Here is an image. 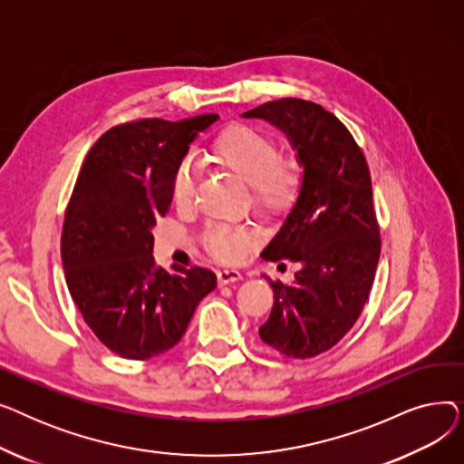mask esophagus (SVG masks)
Returning <instances> with one entry per match:
<instances>
[{
    "mask_svg": "<svg viewBox=\"0 0 464 464\" xmlns=\"http://www.w3.org/2000/svg\"><path fill=\"white\" fill-rule=\"evenodd\" d=\"M242 275L238 271H218V284L219 285H227L233 282H238Z\"/></svg>",
    "mask_w": 464,
    "mask_h": 464,
    "instance_id": "1",
    "label": "esophagus"
}]
</instances>
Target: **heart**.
I'll use <instances>...</instances> for the list:
<instances>
[{
    "mask_svg": "<svg viewBox=\"0 0 464 464\" xmlns=\"http://www.w3.org/2000/svg\"><path fill=\"white\" fill-rule=\"evenodd\" d=\"M212 160L246 182L252 210L265 219L282 222L297 208L306 186V163L297 150L278 154L273 135L246 124H233L210 142ZM198 179L189 165H180L170 180V198L180 210L193 207ZM203 248L219 263L246 259L254 246L248 229L208 224L201 233Z\"/></svg>",
    "mask_w": 464,
    "mask_h": 464,
    "instance_id": "1",
    "label": "heart"
}]
</instances>
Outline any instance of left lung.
<instances>
[{
  "instance_id": "obj_1",
  "label": "left lung",
  "mask_w": 464,
  "mask_h": 464,
  "mask_svg": "<svg viewBox=\"0 0 464 464\" xmlns=\"http://www.w3.org/2000/svg\"><path fill=\"white\" fill-rule=\"evenodd\" d=\"M246 118H265L284 130L306 163L297 208L263 259L299 265L294 284L269 280L275 304L259 327L265 344L285 357H315L344 338L369 301L382 250L367 158L333 112L284 97Z\"/></svg>"
}]
</instances>
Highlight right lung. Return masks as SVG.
I'll use <instances>...</instances> for the list:
<instances>
[{"mask_svg":"<svg viewBox=\"0 0 464 464\" xmlns=\"http://www.w3.org/2000/svg\"><path fill=\"white\" fill-rule=\"evenodd\" d=\"M216 118L118 124L95 140L79 170L62 229L65 280L86 325L120 357L142 361L177 346L216 287L210 269H156L152 256V227L173 201L175 170Z\"/></svg>","mask_w":464,"mask_h":464,"instance_id":"obj_1","label":"right lung"}]
</instances>
